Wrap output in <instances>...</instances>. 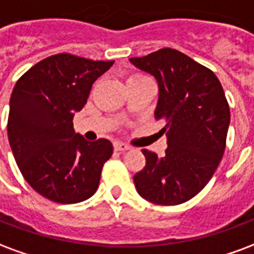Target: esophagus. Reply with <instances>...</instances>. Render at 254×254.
<instances>
[{
  "mask_svg": "<svg viewBox=\"0 0 254 254\" xmlns=\"http://www.w3.org/2000/svg\"><path fill=\"white\" fill-rule=\"evenodd\" d=\"M114 149H116V151H118V152H125V151H127V149H129V146H127V144H124V142L116 141V142H114Z\"/></svg>",
  "mask_w": 254,
  "mask_h": 254,
  "instance_id": "obj_1",
  "label": "esophagus"
}]
</instances>
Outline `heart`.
<instances>
[{"label": "heart", "mask_w": 254, "mask_h": 254, "mask_svg": "<svg viewBox=\"0 0 254 254\" xmlns=\"http://www.w3.org/2000/svg\"><path fill=\"white\" fill-rule=\"evenodd\" d=\"M133 76H138V75H133Z\"/></svg>", "instance_id": "heart-1"}]
</instances>
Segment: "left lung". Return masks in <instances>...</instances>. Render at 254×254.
<instances>
[{
  "label": "left lung",
  "instance_id": "8db88e82",
  "mask_svg": "<svg viewBox=\"0 0 254 254\" xmlns=\"http://www.w3.org/2000/svg\"><path fill=\"white\" fill-rule=\"evenodd\" d=\"M129 62L157 80L155 118L167 137L163 157L142 149L146 164L133 176L137 192L155 204L185 203L213 178L225 152L230 110L222 86L211 69L172 48Z\"/></svg>",
  "mask_w": 254,
  "mask_h": 254
}]
</instances>
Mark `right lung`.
I'll return each instance as SVG.
<instances>
[{
  "label": "right lung",
  "instance_id": "obj_1",
  "mask_svg": "<svg viewBox=\"0 0 254 254\" xmlns=\"http://www.w3.org/2000/svg\"><path fill=\"white\" fill-rule=\"evenodd\" d=\"M113 63L59 54L28 69L13 89L7 118L13 156L32 189L52 202H83L98 189L112 142L84 140L72 118Z\"/></svg>",
  "mask_w": 254,
  "mask_h": 254
}]
</instances>
